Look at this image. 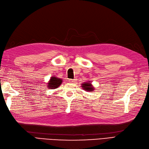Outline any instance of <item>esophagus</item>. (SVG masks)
<instances>
[{
	"label": "esophagus",
	"instance_id": "34e87169",
	"mask_svg": "<svg viewBox=\"0 0 149 149\" xmlns=\"http://www.w3.org/2000/svg\"><path fill=\"white\" fill-rule=\"evenodd\" d=\"M77 81V79H69V83H74V82Z\"/></svg>",
	"mask_w": 149,
	"mask_h": 149
}]
</instances>
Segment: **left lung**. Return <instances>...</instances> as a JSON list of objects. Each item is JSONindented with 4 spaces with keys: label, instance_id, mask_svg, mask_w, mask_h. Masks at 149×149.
I'll use <instances>...</instances> for the list:
<instances>
[{
    "label": "left lung",
    "instance_id": "obj_1",
    "mask_svg": "<svg viewBox=\"0 0 149 149\" xmlns=\"http://www.w3.org/2000/svg\"><path fill=\"white\" fill-rule=\"evenodd\" d=\"M81 87L83 88L84 91H87V92H92L93 91L95 90L94 87H93V85L91 84V82L89 81H86L85 83H83L81 84Z\"/></svg>",
    "mask_w": 149,
    "mask_h": 149
}]
</instances>
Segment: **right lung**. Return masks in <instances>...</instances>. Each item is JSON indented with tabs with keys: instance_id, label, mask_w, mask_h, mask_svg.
<instances>
[{
	"instance_id": "right-lung-1",
	"label": "right lung",
	"mask_w": 149,
	"mask_h": 149,
	"mask_svg": "<svg viewBox=\"0 0 149 149\" xmlns=\"http://www.w3.org/2000/svg\"><path fill=\"white\" fill-rule=\"evenodd\" d=\"M62 79L57 78V77H52L47 83V87L49 89H55L60 86L62 82Z\"/></svg>"
}]
</instances>
